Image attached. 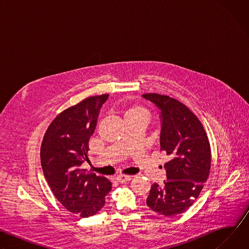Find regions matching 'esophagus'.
<instances>
[{
  "label": "esophagus",
  "instance_id": "esophagus-1",
  "mask_svg": "<svg viewBox=\"0 0 249 249\" xmlns=\"http://www.w3.org/2000/svg\"><path fill=\"white\" fill-rule=\"evenodd\" d=\"M118 182H121V183H125V182H128L131 180V176L129 175H124V174H119L118 176H116L115 178Z\"/></svg>",
  "mask_w": 249,
  "mask_h": 249
}]
</instances>
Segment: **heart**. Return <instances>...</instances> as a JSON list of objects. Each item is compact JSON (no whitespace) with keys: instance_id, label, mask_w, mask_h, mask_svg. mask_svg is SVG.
I'll return each mask as SVG.
<instances>
[{"instance_id":"b5f03b06","label":"heart","mask_w":249,"mask_h":249,"mask_svg":"<svg viewBox=\"0 0 249 249\" xmlns=\"http://www.w3.org/2000/svg\"><path fill=\"white\" fill-rule=\"evenodd\" d=\"M134 114L146 115V110H145L143 107H141V106H133V107H130V108H128V109L125 111L124 116H127V115H134Z\"/></svg>"}]
</instances>
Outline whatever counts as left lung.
Masks as SVG:
<instances>
[{
    "label": "left lung",
    "mask_w": 249,
    "mask_h": 249,
    "mask_svg": "<svg viewBox=\"0 0 249 249\" xmlns=\"http://www.w3.org/2000/svg\"><path fill=\"white\" fill-rule=\"evenodd\" d=\"M142 96L160 109V150L170 156L164 163L167 180L152 185L147 205L160 215L173 217L195 202L208 179L210 143L200 120L183 103L158 93Z\"/></svg>",
    "instance_id": "left-lung-1"
}]
</instances>
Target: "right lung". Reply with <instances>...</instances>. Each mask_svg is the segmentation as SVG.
<instances>
[{"instance_id":"1","label":"right lung","mask_w":249,"mask_h":249,"mask_svg":"<svg viewBox=\"0 0 249 249\" xmlns=\"http://www.w3.org/2000/svg\"><path fill=\"white\" fill-rule=\"evenodd\" d=\"M107 98L108 94L90 96L61 112L49 125L40 148L41 166L54 196L81 218L95 215L111 190L107 178L81 168Z\"/></svg>"}]
</instances>
